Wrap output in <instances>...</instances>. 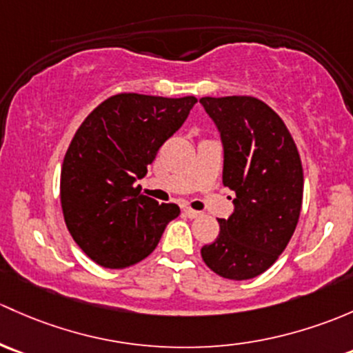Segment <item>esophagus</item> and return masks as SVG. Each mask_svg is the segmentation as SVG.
I'll use <instances>...</instances> for the list:
<instances>
[{"mask_svg": "<svg viewBox=\"0 0 353 353\" xmlns=\"http://www.w3.org/2000/svg\"><path fill=\"white\" fill-rule=\"evenodd\" d=\"M184 214H186L188 218H198L201 216V211H196L192 210V208H186V210H184Z\"/></svg>", "mask_w": 353, "mask_h": 353, "instance_id": "esophagus-1", "label": "esophagus"}]
</instances>
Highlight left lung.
Listing matches in <instances>:
<instances>
[{
  "mask_svg": "<svg viewBox=\"0 0 353 353\" xmlns=\"http://www.w3.org/2000/svg\"><path fill=\"white\" fill-rule=\"evenodd\" d=\"M221 133L223 184L235 191V211L218 220L216 240L201 248L218 276H261L288 247L303 205L298 147L279 114L254 96L199 99Z\"/></svg>",
  "mask_w": 353,
  "mask_h": 353,
  "instance_id": "8db88e82",
  "label": "left lung"
}]
</instances>
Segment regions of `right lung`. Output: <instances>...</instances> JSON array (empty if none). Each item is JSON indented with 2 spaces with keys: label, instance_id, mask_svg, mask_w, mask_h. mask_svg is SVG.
I'll use <instances>...</instances> for the list:
<instances>
[{
  "label": "right lung",
  "instance_id": "right-lung-1",
  "mask_svg": "<svg viewBox=\"0 0 353 353\" xmlns=\"http://www.w3.org/2000/svg\"><path fill=\"white\" fill-rule=\"evenodd\" d=\"M196 101L120 92L96 106L74 133L61 170L62 213L74 242L96 264L135 265L179 216V206L159 205L135 181Z\"/></svg>",
  "mask_w": 353,
  "mask_h": 353
}]
</instances>
